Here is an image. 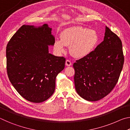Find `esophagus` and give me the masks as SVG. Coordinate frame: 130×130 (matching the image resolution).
I'll use <instances>...</instances> for the list:
<instances>
[{
	"label": "esophagus",
	"instance_id": "34e87169",
	"mask_svg": "<svg viewBox=\"0 0 130 130\" xmlns=\"http://www.w3.org/2000/svg\"><path fill=\"white\" fill-rule=\"evenodd\" d=\"M65 65H66V66H67V67H70V66L72 65V62H70V61L67 60H66Z\"/></svg>",
	"mask_w": 130,
	"mask_h": 130
}]
</instances>
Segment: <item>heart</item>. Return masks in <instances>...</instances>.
<instances>
[{"instance_id": "1", "label": "heart", "mask_w": 130, "mask_h": 130, "mask_svg": "<svg viewBox=\"0 0 130 130\" xmlns=\"http://www.w3.org/2000/svg\"><path fill=\"white\" fill-rule=\"evenodd\" d=\"M98 42L95 30L82 26L68 28L62 31L61 39H56L54 49L59 53L66 51L67 46L70 45V51L73 56L82 58L93 51Z\"/></svg>"}]
</instances>
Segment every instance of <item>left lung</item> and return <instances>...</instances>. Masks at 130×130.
<instances>
[{"instance_id":"8db88e82","label":"left lung","mask_w":130,"mask_h":130,"mask_svg":"<svg viewBox=\"0 0 130 130\" xmlns=\"http://www.w3.org/2000/svg\"><path fill=\"white\" fill-rule=\"evenodd\" d=\"M123 63L122 41L105 26L102 42L73 63L77 93L89 102L104 98L117 83Z\"/></svg>"}]
</instances>
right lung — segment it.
<instances>
[{
    "label": "right lung",
    "mask_w": 130,
    "mask_h": 130,
    "mask_svg": "<svg viewBox=\"0 0 130 130\" xmlns=\"http://www.w3.org/2000/svg\"><path fill=\"white\" fill-rule=\"evenodd\" d=\"M47 24L24 25L7 45V70L13 87L29 102L41 103L53 94L56 78L64 69L65 58L49 53L55 37Z\"/></svg>",
    "instance_id": "obj_1"
}]
</instances>
